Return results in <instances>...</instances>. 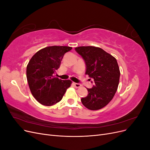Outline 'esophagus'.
I'll return each instance as SVG.
<instances>
[{
	"mask_svg": "<svg viewBox=\"0 0 150 150\" xmlns=\"http://www.w3.org/2000/svg\"><path fill=\"white\" fill-rule=\"evenodd\" d=\"M73 84H74V86H75V87H76V88H79V87H81V84H79V83H74Z\"/></svg>",
	"mask_w": 150,
	"mask_h": 150,
	"instance_id": "1",
	"label": "esophagus"
}]
</instances>
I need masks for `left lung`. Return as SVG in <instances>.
<instances>
[{"mask_svg": "<svg viewBox=\"0 0 150 150\" xmlns=\"http://www.w3.org/2000/svg\"><path fill=\"white\" fill-rule=\"evenodd\" d=\"M75 51L84 61L85 74L94 83L92 88L87 89L88 96L81 101L89 110H100L111 101L117 91L120 76L117 61L97 47L81 46L76 47Z\"/></svg>", "mask_w": 150, "mask_h": 150, "instance_id": "left-lung-1", "label": "left lung"}]
</instances>
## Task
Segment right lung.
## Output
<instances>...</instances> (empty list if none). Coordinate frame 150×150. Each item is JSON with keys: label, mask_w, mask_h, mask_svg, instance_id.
Returning <instances> with one entry per match:
<instances>
[{"label": "right lung", "mask_w": 150, "mask_h": 150, "mask_svg": "<svg viewBox=\"0 0 150 150\" xmlns=\"http://www.w3.org/2000/svg\"><path fill=\"white\" fill-rule=\"evenodd\" d=\"M72 49L69 46H49L39 50L27 66V79L32 94L39 103L52 106L59 102L70 87V80L54 76L63 56Z\"/></svg>", "instance_id": "right-lung-1"}]
</instances>
